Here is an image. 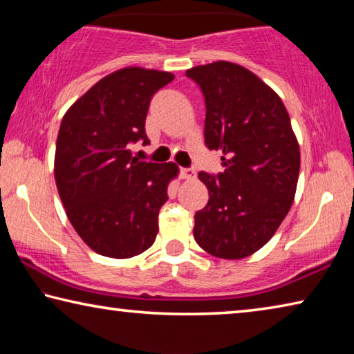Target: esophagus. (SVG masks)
I'll return each mask as SVG.
<instances>
[{"mask_svg": "<svg viewBox=\"0 0 354 354\" xmlns=\"http://www.w3.org/2000/svg\"><path fill=\"white\" fill-rule=\"evenodd\" d=\"M179 176H181L183 179H194L195 178V170L181 169V170H179Z\"/></svg>", "mask_w": 354, "mask_h": 354, "instance_id": "obj_1", "label": "esophagus"}]
</instances>
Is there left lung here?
Segmentation results:
<instances>
[{
    "label": "left lung",
    "instance_id": "8db88e82",
    "mask_svg": "<svg viewBox=\"0 0 354 354\" xmlns=\"http://www.w3.org/2000/svg\"><path fill=\"white\" fill-rule=\"evenodd\" d=\"M206 103L205 143L220 149L223 173H198L209 190L194 237L209 254L242 259L262 248L289 212L299 147L277 92L242 65L218 61L185 71Z\"/></svg>",
    "mask_w": 354,
    "mask_h": 354
}]
</instances>
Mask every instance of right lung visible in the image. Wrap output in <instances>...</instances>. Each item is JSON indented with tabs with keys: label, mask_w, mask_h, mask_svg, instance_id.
<instances>
[{
	"label": "right lung",
	"mask_w": 354,
	"mask_h": 354,
	"mask_svg": "<svg viewBox=\"0 0 354 354\" xmlns=\"http://www.w3.org/2000/svg\"><path fill=\"white\" fill-rule=\"evenodd\" d=\"M173 80L169 71L117 70L62 118L55 156L57 192L70 223L101 256L128 259L154 243L158 215L178 165L139 160L131 145L149 143V101Z\"/></svg>",
	"instance_id": "right-lung-1"
}]
</instances>
